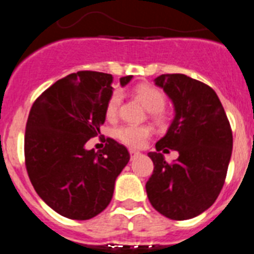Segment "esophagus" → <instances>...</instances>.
I'll return each mask as SVG.
<instances>
[{"label":"esophagus","instance_id":"esophagus-1","mask_svg":"<svg viewBox=\"0 0 254 254\" xmlns=\"http://www.w3.org/2000/svg\"><path fill=\"white\" fill-rule=\"evenodd\" d=\"M129 154H131V158H135L136 155H138V154H140V151L136 150V149H129Z\"/></svg>","mask_w":254,"mask_h":254}]
</instances>
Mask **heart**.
I'll use <instances>...</instances> for the list:
<instances>
[{
	"label": "heart",
	"mask_w": 254,
	"mask_h": 254,
	"mask_svg": "<svg viewBox=\"0 0 254 254\" xmlns=\"http://www.w3.org/2000/svg\"><path fill=\"white\" fill-rule=\"evenodd\" d=\"M135 94L149 112H159L163 109L164 104H166V97H164L163 92L158 90L157 87L149 86V84H141V86L136 87ZM121 100H122V94L119 91H114L106 104L105 113L108 118L112 119L116 117ZM116 135L126 145L132 146V148H141L150 137L151 128L144 125H127L119 127Z\"/></svg>",
	"instance_id": "b5f03b06"
}]
</instances>
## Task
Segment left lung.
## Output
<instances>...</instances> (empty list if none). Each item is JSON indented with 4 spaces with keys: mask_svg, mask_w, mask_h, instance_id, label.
<instances>
[{
    "mask_svg": "<svg viewBox=\"0 0 254 254\" xmlns=\"http://www.w3.org/2000/svg\"><path fill=\"white\" fill-rule=\"evenodd\" d=\"M173 105L166 135L148 154L154 171L146 194L160 214L189 220L211 207L226 177L233 151V132L217 94L185 74H162L154 79ZM173 148L179 158L168 165L160 151Z\"/></svg>",
    "mask_w": 254,
    "mask_h": 254,
    "instance_id": "left-lung-1",
    "label": "left lung"
}]
</instances>
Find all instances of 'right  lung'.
<instances>
[{"mask_svg":"<svg viewBox=\"0 0 254 254\" xmlns=\"http://www.w3.org/2000/svg\"><path fill=\"white\" fill-rule=\"evenodd\" d=\"M132 75L119 79L125 87ZM113 75L78 71L47 88L30 109L24 140L30 183L50 208L71 220H90L109 205L126 146L108 138L101 153L86 142L100 133Z\"/></svg>","mask_w":254,"mask_h":254,"instance_id":"right-lung-1","label":"right lung"}]
</instances>
